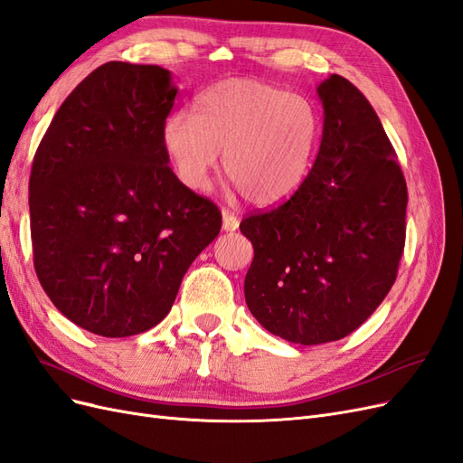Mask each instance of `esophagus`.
Segmentation results:
<instances>
[{
	"instance_id": "34e87169",
	"label": "esophagus",
	"mask_w": 463,
	"mask_h": 463,
	"mask_svg": "<svg viewBox=\"0 0 463 463\" xmlns=\"http://www.w3.org/2000/svg\"><path fill=\"white\" fill-rule=\"evenodd\" d=\"M240 228V218H237L230 210H223L222 213V230L223 232H235Z\"/></svg>"
}]
</instances>
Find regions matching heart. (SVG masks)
<instances>
[{
	"mask_svg": "<svg viewBox=\"0 0 463 463\" xmlns=\"http://www.w3.org/2000/svg\"><path fill=\"white\" fill-rule=\"evenodd\" d=\"M318 121L309 100L253 79L204 90L191 111L164 121L162 146L175 175L204 191L223 152V172L260 206L282 203L309 174Z\"/></svg>",
	"mask_w": 463,
	"mask_h": 463,
	"instance_id": "1",
	"label": "heart"
}]
</instances>
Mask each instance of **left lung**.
Here are the masks:
<instances>
[{
  "label": "left lung",
  "mask_w": 463,
  "mask_h": 463,
  "mask_svg": "<svg viewBox=\"0 0 463 463\" xmlns=\"http://www.w3.org/2000/svg\"><path fill=\"white\" fill-rule=\"evenodd\" d=\"M317 92L325 121L309 175L286 203L240 223L255 249L249 311L301 345L345 338L383 303L396 282L408 206L396 152L367 98L340 75Z\"/></svg>",
  "instance_id": "obj_1"
}]
</instances>
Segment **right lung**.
Segmentation results:
<instances>
[{
  "mask_svg": "<svg viewBox=\"0 0 463 463\" xmlns=\"http://www.w3.org/2000/svg\"><path fill=\"white\" fill-rule=\"evenodd\" d=\"M158 65L108 61L65 98L34 154V269L58 311L104 338L146 332L170 313L222 214L167 165L175 102Z\"/></svg>",
  "mask_w": 463,
  "mask_h": 463,
  "instance_id": "obj_1",
  "label": "right lung"
}]
</instances>
